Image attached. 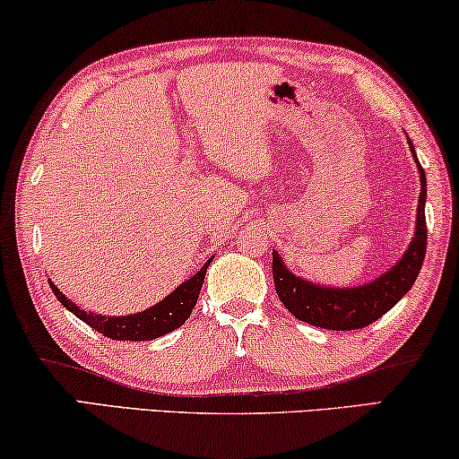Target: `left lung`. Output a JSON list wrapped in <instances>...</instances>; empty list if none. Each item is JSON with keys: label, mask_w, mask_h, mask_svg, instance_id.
<instances>
[{"label": "left lung", "mask_w": 459, "mask_h": 459, "mask_svg": "<svg viewBox=\"0 0 459 459\" xmlns=\"http://www.w3.org/2000/svg\"><path fill=\"white\" fill-rule=\"evenodd\" d=\"M410 150L416 160L422 183L420 199H418L416 232L410 247L402 255V260L386 270L383 276L366 282V285L351 289L322 287L293 274L285 266L282 257L276 251H273V276L276 295H279L282 306L297 320L320 328H328V331H356V328L372 325L374 320H378L380 316L389 312L410 291L411 285H414L426 254V174L420 162H418L411 141Z\"/></svg>", "instance_id": "left-lung-1"}]
</instances>
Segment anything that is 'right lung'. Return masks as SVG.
<instances>
[{
    "mask_svg": "<svg viewBox=\"0 0 459 459\" xmlns=\"http://www.w3.org/2000/svg\"><path fill=\"white\" fill-rule=\"evenodd\" d=\"M212 260H214V257H210L189 281L178 285L170 295L164 297L162 301H158L156 306L131 316H101L85 312V309H81L74 301H70L51 281L49 287L64 307L70 309V312H73L76 318L85 322V325L101 333L103 337L116 341H152L185 325L186 318H189L193 312V307H195L199 291H202L205 279V270H208Z\"/></svg>",
    "mask_w": 459,
    "mask_h": 459,
    "instance_id": "add662e5",
    "label": "right lung"
}]
</instances>
